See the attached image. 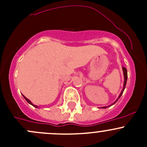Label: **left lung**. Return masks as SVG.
I'll return each mask as SVG.
<instances>
[{
    "label": "left lung",
    "mask_w": 147,
    "mask_h": 147,
    "mask_svg": "<svg viewBox=\"0 0 147 147\" xmlns=\"http://www.w3.org/2000/svg\"><path fill=\"white\" fill-rule=\"evenodd\" d=\"M122 69H123V72H124V87H123V89H122V91L121 92V94H119V97H118V99L117 100H116V101H115V102H114L113 104H112V105H109V106H108V107H110V106H112V105H113L114 104H115L117 102V101L118 100H119V99L120 98V97H121V94H123V92H124V89H125V87H126V84H127V69H126L125 67H122ZM102 107V108H107V107Z\"/></svg>",
    "instance_id": "8db88e82"
}]
</instances>
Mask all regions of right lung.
I'll return each mask as SVG.
<instances>
[{
  "mask_svg": "<svg viewBox=\"0 0 147 147\" xmlns=\"http://www.w3.org/2000/svg\"><path fill=\"white\" fill-rule=\"evenodd\" d=\"M23 97H24V98H25V100H26V101H27L28 102V103H29V104H30V105H32V106H33V107H37L36 106V105H32V102H31L30 101V100H28V99H27V98H26V97H25V96H23Z\"/></svg>",
  "mask_w": 147,
  "mask_h": 147,
  "instance_id": "1",
  "label": "right lung"
}]
</instances>
